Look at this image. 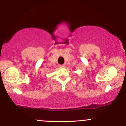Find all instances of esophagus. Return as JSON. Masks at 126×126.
<instances>
[{"label": "esophagus", "instance_id": "obj_1", "mask_svg": "<svg viewBox=\"0 0 126 126\" xmlns=\"http://www.w3.org/2000/svg\"><path fill=\"white\" fill-rule=\"evenodd\" d=\"M65 64H62V65H60V67H65Z\"/></svg>", "mask_w": 126, "mask_h": 126}]
</instances>
